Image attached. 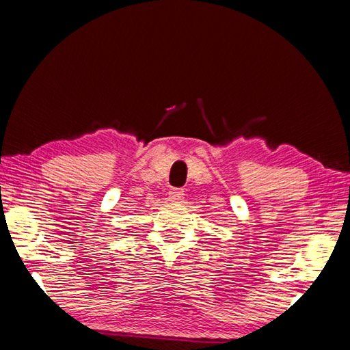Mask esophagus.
I'll use <instances>...</instances> for the list:
<instances>
[{"label":"esophagus","instance_id":"34e87169","mask_svg":"<svg viewBox=\"0 0 350 350\" xmlns=\"http://www.w3.org/2000/svg\"><path fill=\"white\" fill-rule=\"evenodd\" d=\"M168 196L171 200H173V202H180L183 196H185V193H183V189H180V188H173V189H170Z\"/></svg>","mask_w":350,"mask_h":350}]
</instances>
